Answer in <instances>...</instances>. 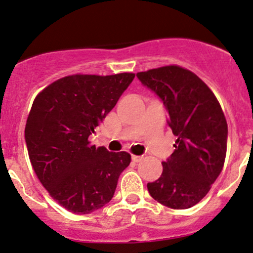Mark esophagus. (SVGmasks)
I'll use <instances>...</instances> for the list:
<instances>
[{"instance_id": "1", "label": "esophagus", "mask_w": 253, "mask_h": 253, "mask_svg": "<svg viewBox=\"0 0 253 253\" xmlns=\"http://www.w3.org/2000/svg\"><path fill=\"white\" fill-rule=\"evenodd\" d=\"M131 159H132V161H134V163H138V161L142 160V157H140V155H132Z\"/></svg>"}]
</instances>
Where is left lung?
<instances>
[{"label": "left lung", "instance_id": "8db88e82", "mask_svg": "<svg viewBox=\"0 0 253 253\" xmlns=\"http://www.w3.org/2000/svg\"><path fill=\"white\" fill-rule=\"evenodd\" d=\"M136 76L163 101L177 136L160 178L147 184L149 194L169 208H191L208 194L225 164L228 129L222 109L196 74L178 65Z\"/></svg>", "mask_w": 253, "mask_h": 253}]
</instances>
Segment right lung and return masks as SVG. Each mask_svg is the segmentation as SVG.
Returning a JSON list of instances; mask_svg holds the SVG:
<instances>
[{
	"label": "right lung",
	"mask_w": 253,
	"mask_h": 253,
	"mask_svg": "<svg viewBox=\"0 0 253 253\" xmlns=\"http://www.w3.org/2000/svg\"><path fill=\"white\" fill-rule=\"evenodd\" d=\"M135 78V74L72 75L55 81L35 99L25 141L37 177L58 204L89 214L112 200L126 152L96 148L94 132Z\"/></svg>",
	"instance_id": "obj_1"
}]
</instances>
